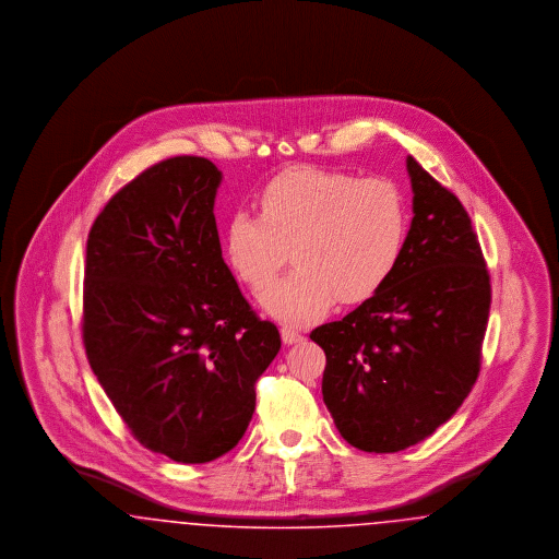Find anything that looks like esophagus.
I'll use <instances>...</instances> for the list:
<instances>
[{
    "mask_svg": "<svg viewBox=\"0 0 559 559\" xmlns=\"http://www.w3.org/2000/svg\"><path fill=\"white\" fill-rule=\"evenodd\" d=\"M281 337H283V342H285V344H289V346H292V344H299V342H304V335H301L299 331H295L293 326H287V324L281 329Z\"/></svg>",
    "mask_w": 559,
    "mask_h": 559,
    "instance_id": "esophagus-1",
    "label": "esophagus"
}]
</instances>
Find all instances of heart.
<instances>
[{
	"label": "heart",
	"instance_id": "obj_1",
	"mask_svg": "<svg viewBox=\"0 0 559 559\" xmlns=\"http://www.w3.org/2000/svg\"><path fill=\"white\" fill-rule=\"evenodd\" d=\"M260 215L235 213L224 251L237 278L266 292L289 260L287 281L264 295L272 317L289 322L319 319L335 299L360 304L399 267L408 237V205L390 178L293 167L267 182Z\"/></svg>",
	"mask_w": 559,
	"mask_h": 559
}]
</instances>
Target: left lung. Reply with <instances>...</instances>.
<instances>
[{
    "mask_svg": "<svg viewBox=\"0 0 559 559\" xmlns=\"http://www.w3.org/2000/svg\"><path fill=\"white\" fill-rule=\"evenodd\" d=\"M413 222L392 278L310 333L326 356L322 399L347 444L399 452L469 396L481 365L490 274L472 217L408 157Z\"/></svg>",
    "mask_w": 559,
    "mask_h": 559,
    "instance_id": "8db88e82",
    "label": "left lung"
}]
</instances>
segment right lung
I'll return each mask as SVG.
<instances>
[{"instance_id":"1","label":"right lung","mask_w":559,"mask_h":559,"mask_svg":"<svg viewBox=\"0 0 559 559\" xmlns=\"http://www.w3.org/2000/svg\"><path fill=\"white\" fill-rule=\"evenodd\" d=\"M205 157L159 160L119 188L85 249L81 335L115 411L148 451L207 463L239 444L278 329L224 264Z\"/></svg>"}]
</instances>
